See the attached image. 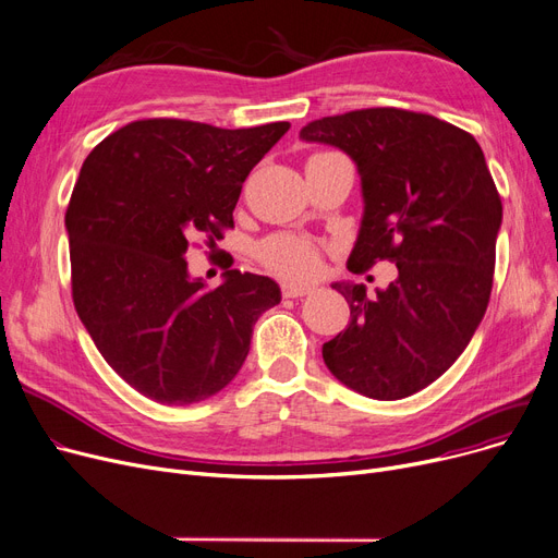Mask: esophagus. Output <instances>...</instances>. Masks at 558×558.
I'll return each mask as SVG.
<instances>
[{
    "mask_svg": "<svg viewBox=\"0 0 558 558\" xmlns=\"http://www.w3.org/2000/svg\"><path fill=\"white\" fill-rule=\"evenodd\" d=\"M312 284H299V282H284L282 284V296L284 299H299V296H305L312 292Z\"/></svg>",
    "mask_w": 558,
    "mask_h": 558,
    "instance_id": "esophagus-1",
    "label": "esophagus"
}]
</instances>
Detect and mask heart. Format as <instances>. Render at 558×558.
<instances>
[{
  "mask_svg": "<svg viewBox=\"0 0 558 558\" xmlns=\"http://www.w3.org/2000/svg\"><path fill=\"white\" fill-rule=\"evenodd\" d=\"M262 262L292 280H310L319 274L322 246L296 234H274L259 246Z\"/></svg>",
  "mask_w": 558,
  "mask_h": 558,
  "instance_id": "b5f03b06",
  "label": "heart"
}]
</instances>
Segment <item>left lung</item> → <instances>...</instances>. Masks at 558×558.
I'll list each match as a JSON object with an SVG mask.
<instances>
[{
  "mask_svg": "<svg viewBox=\"0 0 558 558\" xmlns=\"http://www.w3.org/2000/svg\"><path fill=\"white\" fill-rule=\"evenodd\" d=\"M301 138L357 166L365 214L349 269L380 259L399 269L376 296L332 284L351 322L324 344L326 367L369 399L415 395L465 351L490 301L501 198L486 157L465 130L395 107L312 120Z\"/></svg>",
  "mask_w": 558,
  "mask_h": 558,
  "instance_id": "8db88e82",
  "label": "left lung"
}]
</instances>
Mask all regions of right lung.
Listing matches in <instances>:
<instances>
[{"label": "right lung", "mask_w": 558, "mask_h": 558, "mask_svg": "<svg viewBox=\"0 0 558 558\" xmlns=\"http://www.w3.org/2000/svg\"><path fill=\"white\" fill-rule=\"evenodd\" d=\"M289 123L221 130L148 118L86 157L65 211L72 301L111 369L163 405L221 392L244 365L259 314L280 303L266 276L226 266L209 289L186 251L232 228L241 184Z\"/></svg>", "instance_id": "1"}]
</instances>
